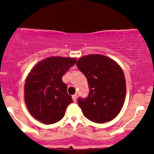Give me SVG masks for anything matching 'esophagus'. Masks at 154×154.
Wrapping results in <instances>:
<instances>
[{"label": "esophagus", "instance_id": "obj_1", "mask_svg": "<svg viewBox=\"0 0 154 154\" xmlns=\"http://www.w3.org/2000/svg\"><path fill=\"white\" fill-rule=\"evenodd\" d=\"M77 94H75L72 95V99H73L74 102L77 101Z\"/></svg>", "mask_w": 154, "mask_h": 154}]
</instances>
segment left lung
<instances>
[{
  "instance_id": "1",
  "label": "left lung",
  "mask_w": 154,
  "mask_h": 154,
  "mask_svg": "<svg viewBox=\"0 0 154 154\" xmlns=\"http://www.w3.org/2000/svg\"><path fill=\"white\" fill-rule=\"evenodd\" d=\"M77 68L87 77V98L77 100L85 117L95 123L111 121L119 114L126 95V81L116 61L100 54L81 57Z\"/></svg>"
}]
</instances>
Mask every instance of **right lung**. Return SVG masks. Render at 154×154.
Instances as JSON below:
<instances>
[{"instance_id": "1", "label": "right lung", "mask_w": 154, "mask_h": 154, "mask_svg": "<svg viewBox=\"0 0 154 154\" xmlns=\"http://www.w3.org/2000/svg\"><path fill=\"white\" fill-rule=\"evenodd\" d=\"M75 63V58L49 57L32 69L24 84V101L37 120L51 125L63 117L73 100L62 77Z\"/></svg>"}]
</instances>
